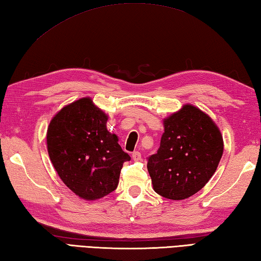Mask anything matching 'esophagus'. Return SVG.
<instances>
[{"instance_id": "esophagus-1", "label": "esophagus", "mask_w": 261, "mask_h": 261, "mask_svg": "<svg viewBox=\"0 0 261 261\" xmlns=\"http://www.w3.org/2000/svg\"><path fill=\"white\" fill-rule=\"evenodd\" d=\"M132 159L136 160V162H138V160H141V152H139V151L132 152Z\"/></svg>"}]
</instances>
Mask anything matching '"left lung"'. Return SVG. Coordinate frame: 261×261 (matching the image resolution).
Returning <instances> with one entry per match:
<instances>
[{
  "mask_svg": "<svg viewBox=\"0 0 261 261\" xmlns=\"http://www.w3.org/2000/svg\"><path fill=\"white\" fill-rule=\"evenodd\" d=\"M157 153L148 157L153 190L169 199H184L201 191L215 173L223 139L212 119L193 105L165 119Z\"/></svg>",
  "mask_w": 261,
  "mask_h": 261,
  "instance_id": "8db88e82",
  "label": "left lung"
}]
</instances>
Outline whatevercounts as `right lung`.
Listing matches in <instances>:
<instances>
[{
	"label": "right lung",
	"instance_id": "obj_1",
	"mask_svg": "<svg viewBox=\"0 0 261 261\" xmlns=\"http://www.w3.org/2000/svg\"><path fill=\"white\" fill-rule=\"evenodd\" d=\"M107 121L108 115L84 97L60 110L48 126L55 169L70 191L87 201L113 192L123 163L131 159L108 131Z\"/></svg>",
	"mask_w": 261,
	"mask_h": 261
}]
</instances>
